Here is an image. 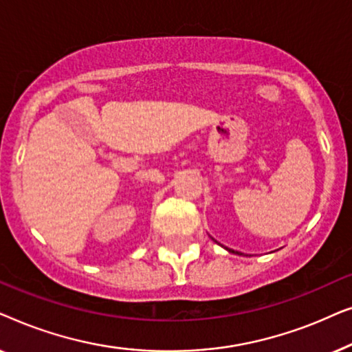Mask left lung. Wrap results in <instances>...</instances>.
<instances>
[{
  "instance_id": "obj_1",
  "label": "left lung",
  "mask_w": 352,
  "mask_h": 352,
  "mask_svg": "<svg viewBox=\"0 0 352 352\" xmlns=\"http://www.w3.org/2000/svg\"><path fill=\"white\" fill-rule=\"evenodd\" d=\"M229 252H230V253H235V252H232V250H229Z\"/></svg>"
}]
</instances>
